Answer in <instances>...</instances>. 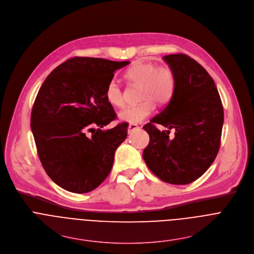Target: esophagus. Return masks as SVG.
Segmentation results:
<instances>
[{"mask_svg":"<svg viewBox=\"0 0 254 254\" xmlns=\"http://www.w3.org/2000/svg\"><path fill=\"white\" fill-rule=\"evenodd\" d=\"M138 128V127L136 126V125H129L128 127H127V129H128V133H131L132 132V130H135V129H137Z\"/></svg>","mask_w":254,"mask_h":254,"instance_id":"esophagus-1","label":"esophagus"}]
</instances>
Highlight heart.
I'll return each mask as SVG.
<instances>
[{"label":"heart","mask_w":254,"mask_h":254,"mask_svg":"<svg viewBox=\"0 0 254 254\" xmlns=\"http://www.w3.org/2000/svg\"><path fill=\"white\" fill-rule=\"evenodd\" d=\"M125 77L131 83L140 86L137 106L127 107L118 115L119 120L127 124H138L154 111L152 102L162 106L170 102L175 94L177 77L170 65H158L152 62H135L126 71ZM107 102L121 108L125 105V93L120 83L112 79L106 87Z\"/></svg>","instance_id":"1"}]
</instances>
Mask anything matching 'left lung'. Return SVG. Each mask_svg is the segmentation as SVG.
Here are the masks:
<instances>
[{
    "label": "left lung",
    "instance_id": "1",
    "mask_svg": "<svg viewBox=\"0 0 254 254\" xmlns=\"http://www.w3.org/2000/svg\"><path fill=\"white\" fill-rule=\"evenodd\" d=\"M163 59L175 70L176 91L166 107L143 126L149 143L142 156L162 182L188 185L199 179L217 155L223 107L213 78L200 64L185 54ZM155 123L169 130L160 132ZM172 128L175 134L170 136Z\"/></svg>",
    "mask_w": 254,
    "mask_h": 254
}]
</instances>
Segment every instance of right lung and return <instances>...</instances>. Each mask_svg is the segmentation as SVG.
<instances>
[{"mask_svg":"<svg viewBox=\"0 0 254 254\" xmlns=\"http://www.w3.org/2000/svg\"><path fill=\"white\" fill-rule=\"evenodd\" d=\"M129 63L74 57L58 65L40 88L31 128L44 170L62 189L87 193L110 175L127 125L103 129L117 119L105 92L115 71Z\"/></svg>","mask_w":254,"mask_h":254,"instance_id":"add662e5","label":"right lung"}]
</instances>
